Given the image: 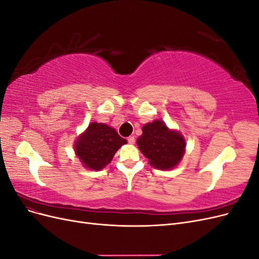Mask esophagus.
<instances>
[{
    "mask_svg": "<svg viewBox=\"0 0 259 259\" xmlns=\"http://www.w3.org/2000/svg\"><path fill=\"white\" fill-rule=\"evenodd\" d=\"M127 142H128V144H131V145L135 144V137H134V136H130V137L127 138Z\"/></svg>",
    "mask_w": 259,
    "mask_h": 259,
    "instance_id": "34e87169",
    "label": "esophagus"
}]
</instances>
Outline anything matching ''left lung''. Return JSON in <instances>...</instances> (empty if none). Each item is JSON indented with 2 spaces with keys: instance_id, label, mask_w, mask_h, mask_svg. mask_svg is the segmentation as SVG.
Here are the masks:
<instances>
[{
  "instance_id": "1",
  "label": "left lung",
  "mask_w": 259,
  "mask_h": 259,
  "mask_svg": "<svg viewBox=\"0 0 259 259\" xmlns=\"http://www.w3.org/2000/svg\"><path fill=\"white\" fill-rule=\"evenodd\" d=\"M142 130L143 135L137 138V146L149 164L161 170L177 166L185 153L184 136L178 131L169 130L160 120L145 124Z\"/></svg>"
}]
</instances>
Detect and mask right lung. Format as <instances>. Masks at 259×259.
Returning a JSON list of instances; mask_svg holds the SVG:
<instances>
[{"instance_id":"right-lung-1","label":"right lung","mask_w":259,"mask_h":259,"mask_svg":"<svg viewBox=\"0 0 259 259\" xmlns=\"http://www.w3.org/2000/svg\"><path fill=\"white\" fill-rule=\"evenodd\" d=\"M126 139L104 123L93 122L84 133L75 139L74 151L83 166L92 170H100L111 162L113 155Z\"/></svg>"}]
</instances>
